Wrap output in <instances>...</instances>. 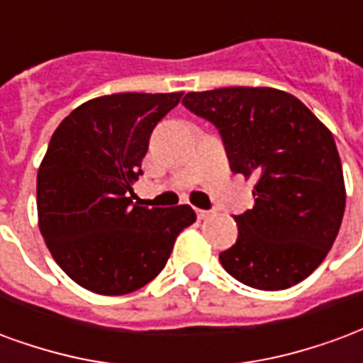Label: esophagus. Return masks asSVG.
Masks as SVG:
<instances>
[{
  "instance_id": "1",
  "label": "esophagus",
  "mask_w": 363,
  "mask_h": 363,
  "mask_svg": "<svg viewBox=\"0 0 363 363\" xmlns=\"http://www.w3.org/2000/svg\"><path fill=\"white\" fill-rule=\"evenodd\" d=\"M195 213H197L201 220H207V218H213L214 216V211H205V208H197Z\"/></svg>"
}]
</instances>
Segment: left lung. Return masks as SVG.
Wrapping results in <instances>:
<instances>
[{
	"label": "left lung",
	"instance_id": "8db88e82",
	"mask_svg": "<svg viewBox=\"0 0 363 363\" xmlns=\"http://www.w3.org/2000/svg\"><path fill=\"white\" fill-rule=\"evenodd\" d=\"M182 104L218 129L230 170L255 178V205L234 216L238 240L220 253L222 267L269 292L308 279L337 240L346 205L329 129L298 98L269 86L187 92Z\"/></svg>",
	"mask_w": 363,
	"mask_h": 363
}]
</instances>
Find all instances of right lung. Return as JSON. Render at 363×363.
Segmentation results:
<instances>
[{"instance_id": "add662e5", "label": "right lung", "mask_w": 363, "mask_h": 363, "mask_svg": "<svg viewBox=\"0 0 363 363\" xmlns=\"http://www.w3.org/2000/svg\"><path fill=\"white\" fill-rule=\"evenodd\" d=\"M182 94L92 98L52 135L36 178L38 226L55 263L79 286L121 296L149 284L197 218L189 205L147 208L131 201L150 133Z\"/></svg>"}]
</instances>
